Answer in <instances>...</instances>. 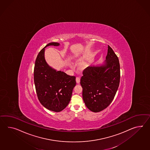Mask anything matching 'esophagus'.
<instances>
[{
	"label": "esophagus",
	"mask_w": 150,
	"mask_h": 150,
	"mask_svg": "<svg viewBox=\"0 0 150 150\" xmlns=\"http://www.w3.org/2000/svg\"><path fill=\"white\" fill-rule=\"evenodd\" d=\"M76 81L77 83H79L80 82V78L79 77H77L76 78Z\"/></svg>",
	"instance_id": "obj_1"
}]
</instances>
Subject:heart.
<instances>
[{"label": "heart", "mask_w": 150, "mask_h": 150, "mask_svg": "<svg viewBox=\"0 0 150 150\" xmlns=\"http://www.w3.org/2000/svg\"><path fill=\"white\" fill-rule=\"evenodd\" d=\"M87 64H88V63H85L83 66V68H86L87 66Z\"/></svg>", "instance_id": "heart-1"}]
</instances>
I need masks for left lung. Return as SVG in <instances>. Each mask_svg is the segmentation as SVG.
I'll list each match as a JSON object with an SVG mask.
<instances>
[{
	"mask_svg": "<svg viewBox=\"0 0 150 150\" xmlns=\"http://www.w3.org/2000/svg\"><path fill=\"white\" fill-rule=\"evenodd\" d=\"M80 84L84 103L93 112L105 110L113 101L120 83L119 61L113 49L108 46L106 60L83 72Z\"/></svg>",
	"mask_w": 150,
	"mask_h": 150,
	"instance_id": "left-lung-1",
	"label": "left lung"
}]
</instances>
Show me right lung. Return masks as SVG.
<instances>
[{
	"mask_svg": "<svg viewBox=\"0 0 150 150\" xmlns=\"http://www.w3.org/2000/svg\"><path fill=\"white\" fill-rule=\"evenodd\" d=\"M59 45L52 42L43 48L37 55L34 68V82L38 100L45 108L55 112L62 111L68 106L76 86L75 76L54 69L45 59V48Z\"/></svg>",
	"mask_w": 150,
	"mask_h": 150,
	"instance_id": "obj_1",
	"label": "right lung"
}]
</instances>
